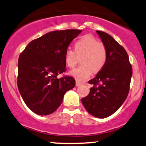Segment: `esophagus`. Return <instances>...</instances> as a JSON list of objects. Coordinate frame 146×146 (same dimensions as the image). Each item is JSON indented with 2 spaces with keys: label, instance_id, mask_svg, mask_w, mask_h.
I'll return each instance as SVG.
<instances>
[{
  "label": "esophagus",
  "instance_id": "1",
  "mask_svg": "<svg viewBox=\"0 0 146 146\" xmlns=\"http://www.w3.org/2000/svg\"><path fill=\"white\" fill-rule=\"evenodd\" d=\"M80 85V83L79 81H78V80H76V86H79Z\"/></svg>",
  "mask_w": 146,
  "mask_h": 146
}]
</instances>
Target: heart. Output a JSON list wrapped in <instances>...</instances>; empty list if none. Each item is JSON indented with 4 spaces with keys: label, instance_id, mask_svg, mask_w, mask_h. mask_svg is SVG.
Wrapping results in <instances>:
<instances>
[{
    "label": "heart",
    "instance_id": "obj_1",
    "mask_svg": "<svg viewBox=\"0 0 146 146\" xmlns=\"http://www.w3.org/2000/svg\"><path fill=\"white\" fill-rule=\"evenodd\" d=\"M80 57L82 64L70 72V75L78 80H85L92 72H98L102 70L107 61V50L105 46L91 35L78 39L74 44V50L68 48L64 54L67 67L74 68Z\"/></svg>",
    "mask_w": 146,
    "mask_h": 146
}]
</instances>
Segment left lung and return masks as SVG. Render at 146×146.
Instances as JSON below:
<instances>
[{"label":"left lung","instance_id":"left-lung-1","mask_svg":"<svg viewBox=\"0 0 146 146\" xmlns=\"http://www.w3.org/2000/svg\"><path fill=\"white\" fill-rule=\"evenodd\" d=\"M107 50V61L96 77L90 94L81 99L84 107L94 117L105 118L114 113L128 96L133 70L126 50L107 33L97 31Z\"/></svg>","mask_w":146,"mask_h":146}]
</instances>
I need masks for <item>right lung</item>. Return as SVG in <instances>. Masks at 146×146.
I'll use <instances>...</instances> for the list:
<instances>
[{
  "instance_id": "right-lung-1",
  "label": "right lung",
  "mask_w": 146,
  "mask_h": 146,
  "mask_svg": "<svg viewBox=\"0 0 146 146\" xmlns=\"http://www.w3.org/2000/svg\"><path fill=\"white\" fill-rule=\"evenodd\" d=\"M80 33L78 29L48 33L31 41L19 56L18 90L27 107L36 114L52 113L67 91L74 87L73 77L57 76L66 71L65 52Z\"/></svg>"
}]
</instances>
